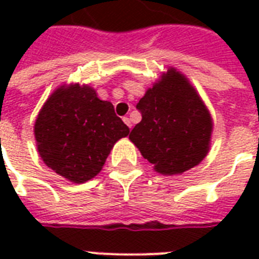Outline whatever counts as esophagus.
<instances>
[{"instance_id":"obj_1","label":"esophagus","mask_w":259,"mask_h":259,"mask_svg":"<svg viewBox=\"0 0 259 259\" xmlns=\"http://www.w3.org/2000/svg\"><path fill=\"white\" fill-rule=\"evenodd\" d=\"M123 122H125L126 125H127V127H130L132 129V122H130V119L127 117H123Z\"/></svg>"}]
</instances>
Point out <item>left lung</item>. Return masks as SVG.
<instances>
[{"mask_svg": "<svg viewBox=\"0 0 259 259\" xmlns=\"http://www.w3.org/2000/svg\"><path fill=\"white\" fill-rule=\"evenodd\" d=\"M142 119L129 140L156 172L173 176L199 165L208 154L213 122L188 78L169 67L137 103Z\"/></svg>", "mask_w": 259, "mask_h": 259, "instance_id": "1", "label": "left lung"}]
</instances>
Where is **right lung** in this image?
<instances>
[{
    "instance_id": "right-lung-1",
    "label": "right lung",
    "mask_w": 259,
    "mask_h": 259,
    "mask_svg": "<svg viewBox=\"0 0 259 259\" xmlns=\"http://www.w3.org/2000/svg\"><path fill=\"white\" fill-rule=\"evenodd\" d=\"M34 140L48 168L82 184L101 172L114 144L129 134L111 102L89 84H62L51 94L34 121Z\"/></svg>"
}]
</instances>
